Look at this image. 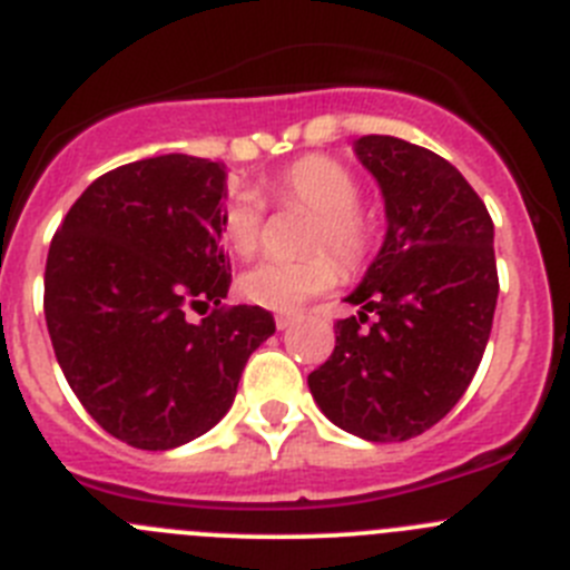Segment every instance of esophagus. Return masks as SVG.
I'll return each mask as SVG.
<instances>
[{"instance_id": "obj_1", "label": "esophagus", "mask_w": 570, "mask_h": 570, "mask_svg": "<svg viewBox=\"0 0 570 570\" xmlns=\"http://www.w3.org/2000/svg\"><path fill=\"white\" fill-rule=\"evenodd\" d=\"M292 323H295V315H275V326L278 330H289Z\"/></svg>"}]
</instances>
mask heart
<instances>
[{"instance_id": "1", "label": "heart", "mask_w": 570, "mask_h": 570, "mask_svg": "<svg viewBox=\"0 0 570 570\" xmlns=\"http://www.w3.org/2000/svg\"><path fill=\"white\" fill-rule=\"evenodd\" d=\"M281 207L312 213L301 261H261L240 275V295L249 304L292 312L309 297L330 292L346 273H361L377 249V218L361 207V181L332 156H304L281 170L273 181ZM264 202L238 189L222 209V238L229 253L253 258L264 238Z\"/></svg>"}]
</instances>
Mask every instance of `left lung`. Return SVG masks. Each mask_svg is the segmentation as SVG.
<instances>
[{
    "mask_svg": "<svg viewBox=\"0 0 570 570\" xmlns=\"http://www.w3.org/2000/svg\"><path fill=\"white\" fill-rule=\"evenodd\" d=\"M357 158L386 198V240L335 323L330 361L309 374L317 406L372 443L412 440L454 409L494 321V224L483 198L438 153L363 136Z\"/></svg>",
    "mask_w": 570,
    "mask_h": 570,
    "instance_id": "obj_1",
    "label": "left lung"
}]
</instances>
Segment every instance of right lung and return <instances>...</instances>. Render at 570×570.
<instances>
[{"mask_svg": "<svg viewBox=\"0 0 570 570\" xmlns=\"http://www.w3.org/2000/svg\"><path fill=\"white\" fill-rule=\"evenodd\" d=\"M222 198V164L141 158L96 178L50 240L45 321L56 361L87 414L132 449H176L209 432L275 332L261 306L222 304L233 281ZM189 311L208 317L193 324Z\"/></svg>", "mask_w": 570, "mask_h": 570, "instance_id": "obj_1", "label": "right lung"}]
</instances>
